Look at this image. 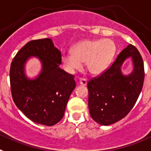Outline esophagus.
Masks as SVG:
<instances>
[{
  "mask_svg": "<svg viewBox=\"0 0 151 151\" xmlns=\"http://www.w3.org/2000/svg\"><path fill=\"white\" fill-rule=\"evenodd\" d=\"M79 83L81 86H86V83H87V81L85 78H81L79 81Z\"/></svg>",
  "mask_w": 151,
  "mask_h": 151,
  "instance_id": "34e87169",
  "label": "esophagus"
}]
</instances>
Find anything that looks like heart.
<instances>
[{"label": "heart", "instance_id": "b5f03b06", "mask_svg": "<svg viewBox=\"0 0 151 151\" xmlns=\"http://www.w3.org/2000/svg\"><path fill=\"white\" fill-rule=\"evenodd\" d=\"M115 45L111 39L83 40L73 48V52L63 55L62 63L69 72L79 70L86 63V68L93 74L103 73L113 58Z\"/></svg>", "mask_w": 151, "mask_h": 151}]
</instances>
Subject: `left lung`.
I'll return each instance as SVG.
<instances>
[{"instance_id":"1","label":"left lung","mask_w":151,"mask_h":151,"mask_svg":"<svg viewBox=\"0 0 151 151\" xmlns=\"http://www.w3.org/2000/svg\"><path fill=\"white\" fill-rule=\"evenodd\" d=\"M128 57L132 58L134 69L129 76H124L121 67ZM144 80L142 57L137 48L129 44L108 69L88 81V106L92 119L102 125H109L125 117L138 99Z\"/></svg>"}]
</instances>
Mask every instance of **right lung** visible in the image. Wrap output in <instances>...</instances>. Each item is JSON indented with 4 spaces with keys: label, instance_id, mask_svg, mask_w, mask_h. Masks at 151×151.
<instances>
[{
    "label": "right lung",
    "instance_id": "1",
    "mask_svg": "<svg viewBox=\"0 0 151 151\" xmlns=\"http://www.w3.org/2000/svg\"><path fill=\"white\" fill-rule=\"evenodd\" d=\"M35 56L43 69L36 79H28L24 63ZM61 54L51 39L32 40L25 45L13 59L10 69L12 98L17 108L31 121L52 126L64 116L70 93L75 88L74 76L59 68Z\"/></svg>",
    "mask_w": 151,
    "mask_h": 151
}]
</instances>
